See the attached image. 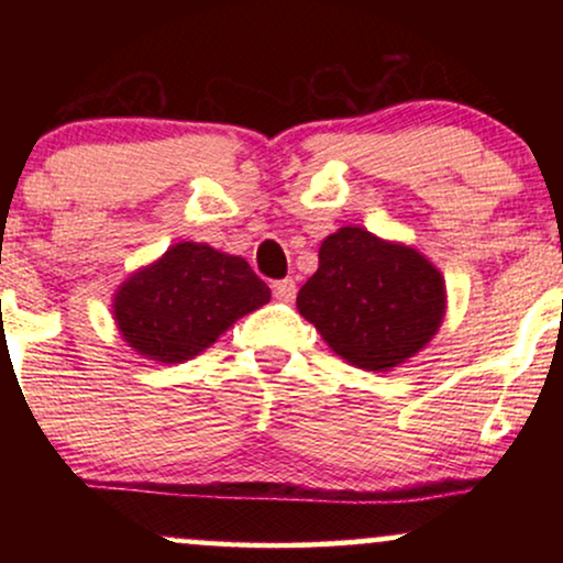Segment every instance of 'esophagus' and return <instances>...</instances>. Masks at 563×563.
Returning <instances> with one entry per match:
<instances>
[{
    "label": "esophagus",
    "mask_w": 563,
    "mask_h": 563,
    "mask_svg": "<svg viewBox=\"0 0 563 563\" xmlns=\"http://www.w3.org/2000/svg\"><path fill=\"white\" fill-rule=\"evenodd\" d=\"M273 294L277 301H294L296 299V283L286 277V280L273 283Z\"/></svg>",
    "instance_id": "esophagus-1"
}]
</instances>
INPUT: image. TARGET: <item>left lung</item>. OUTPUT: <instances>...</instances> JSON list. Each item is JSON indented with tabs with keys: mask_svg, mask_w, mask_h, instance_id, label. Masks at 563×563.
<instances>
[{
	"mask_svg": "<svg viewBox=\"0 0 563 563\" xmlns=\"http://www.w3.org/2000/svg\"><path fill=\"white\" fill-rule=\"evenodd\" d=\"M296 307L325 344L363 371H391L434 339L448 307L442 273L402 243L341 228L320 245Z\"/></svg>",
	"mask_w": 563,
	"mask_h": 563,
	"instance_id": "8db88e82",
	"label": "left lung"
}]
</instances>
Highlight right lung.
Instances as JSON below:
<instances>
[{
    "instance_id": "right-lung-1",
    "label": "right lung",
    "mask_w": 563,
    "mask_h": 563,
    "mask_svg": "<svg viewBox=\"0 0 563 563\" xmlns=\"http://www.w3.org/2000/svg\"><path fill=\"white\" fill-rule=\"evenodd\" d=\"M267 301V283L249 262L185 241L121 283L113 320L134 352L174 365L209 349L232 322Z\"/></svg>"
}]
</instances>
